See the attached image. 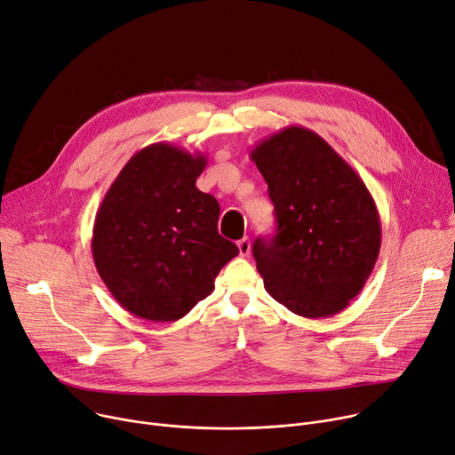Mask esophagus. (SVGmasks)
<instances>
[{
	"label": "esophagus",
	"instance_id": "34e87169",
	"mask_svg": "<svg viewBox=\"0 0 455 455\" xmlns=\"http://www.w3.org/2000/svg\"><path fill=\"white\" fill-rule=\"evenodd\" d=\"M237 249H239V256H249L251 254V239L243 237L237 241Z\"/></svg>",
	"mask_w": 455,
	"mask_h": 455
}]
</instances>
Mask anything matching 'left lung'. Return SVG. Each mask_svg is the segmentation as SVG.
<instances>
[{"mask_svg":"<svg viewBox=\"0 0 455 455\" xmlns=\"http://www.w3.org/2000/svg\"><path fill=\"white\" fill-rule=\"evenodd\" d=\"M251 157L275 209L274 237L252 246L267 292L303 317L348 307L374 268L381 220L374 197L350 164L319 134L284 127Z\"/></svg>","mask_w":455,"mask_h":455,"instance_id":"left-lung-1","label":"left lung"}]
</instances>
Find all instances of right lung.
I'll list each match as a JSON object with an SVG mask.
<instances>
[{
	"label": "right lung",
	"mask_w": 455,
	"mask_h": 455,
	"mask_svg": "<svg viewBox=\"0 0 455 455\" xmlns=\"http://www.w3.org/2000/svg\"><path fill=\"white\" fill-rule=\"evenodd\" d=\"M204 167L201 152L152 143L127 161L100 204L94 265L114 299L136 317L181 319L239 254L218 232L220 203L196 187Z\"/></svg>",
	"instance_id": "right-lung-1"
}]
</instances>
